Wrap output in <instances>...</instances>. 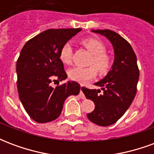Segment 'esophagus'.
<instances>
[{"label": "esophagus", "mask_w": 154, "mask_h": 154, "mask_svg": "<svg viewBox=\"0 0 154 154\" xmlns=\"http://www.w3.org/2000/svg\"><path fill=\"white\" fill-rule=\"evenodd\" d=\"M83 89H85V87L82 86V87H81V88H80V97H81V98H82V99H85V98H86V97H85V96H84V94H83Z\"/></svg>", "instance_id": "34e87169"}]
</instances>
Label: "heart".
Segmentation results:
<instances>
[{"label": "heart", "instance_id": "obj_1", "mask_svg": "<svg viewBox=\"0 0 154 154\" xmlns=\"http://www.w3.org/2000/svg\"><path fill=\"white\" fill-rule=\"evenodd\" d=\"M82 44L92 54L89 64L93 65L87 67H73L68 71V77L79 83H87L96 77L97 71L100 74L106 73L113 63V58L106 51V46L99 39L86 38L82 40ZM73 48L70 42L63 45L59 52V58L64 64H70L72 60ZM95 66L97 69L94 67Z\"/></svg>", "mask_w": 154, "mask_h": 154}]
</instances>
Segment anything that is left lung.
<instances>
[{
  "label": "left lung",
  "mask_w": 154,
  "mask_h": 154,
  "mask_svg": "<svg viewBox=\"0 0 154 154\" xmlns=\"http://www.w3.org/2000/svg\"><path fill=\"white\" fill-rule=\"evenodd\" d=\"M92 32L104 35L110 41L115 61L105 78L95 83L101 87L102 92L100 89H83L85 97L95 104V110L87 116L97 125L109 126L122 117L134 99L139 70L136 55L128 41L110 29Z\"/></svg>",
  "instance_id": "8db88e82"
}]
</instances>
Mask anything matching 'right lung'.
Instances as JSON below:
<instances>
[{
  "label": "right lung",
  "mask_w": 154,
  "mask_h": 154,
  "mask_svg": "<svg viewBox=\"0 0 154 154\" xmlns=\"http://www.w3.org/2000/svg\"><path fill=\"white\" fill-rule=\"evenodd\" d=\"M82 29H50L27 41L16 63L20 100L29 117L38 123L51 122L60 116L65 100L77 96L76 82L52 87L67 73L59 58L61 48Z\"/></svg>",
  "instance_id": "obj_1"
}]
</instances>
